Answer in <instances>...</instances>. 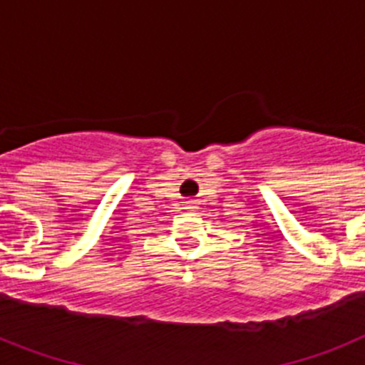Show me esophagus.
<instances>
[{"label":"esophagus","mask_w":365,"mask_h":365,"mask_svg":"<svg viewBox=\"0 0 365 365\" xmlns=\"http://www.w3.org/2000/svg\"><path fill=\"white\" fill-rule=\"evenodd\" d=\"M188 208H193V202L188 201Z\"/></svg>","instance_id":"obj_1"}]
</instances>
